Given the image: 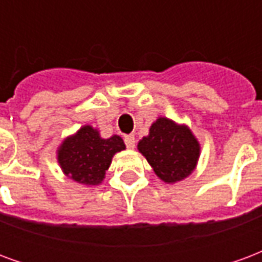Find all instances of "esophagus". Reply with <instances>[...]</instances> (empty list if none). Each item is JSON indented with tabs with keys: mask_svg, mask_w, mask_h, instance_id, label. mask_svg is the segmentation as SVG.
Here are the masks:
<instances>
[{
	"mask_svg": "<svg viewBox=\"0 0 262 262\" xmlns=\"http://www.w3.org/2000/svg\"><path fill=\"white\" fill-rule=\"evenodd\" d=\"M125 143H126V146H127V148H135L136 139H135L133 135H127V136H125Z\"/></svg>",
	"mask_w": 262,
	"mask_h": 262,
	"instance_id": "esophagus-1",
	"label": "esophagus"
}]
</instances>
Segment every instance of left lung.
Wrapping results in <instances>:
<instances>
[{"label": "left lung", "instance_id": "left-lung-1", "mask_svg": "<svg viewBox=\"0 0 262 262\" xmlns=\"http://www.w3.org/2000/svg\"><path fill=\"white\" fill-rule=\"evenodd\" d=\"M137 150L165 184L188 178L196 168L201 156V144L189 126L165 116L154 120L147 136L137 143Z\"/></svg>", "mask_w": 262, "mask_h": 262}]
</instances>
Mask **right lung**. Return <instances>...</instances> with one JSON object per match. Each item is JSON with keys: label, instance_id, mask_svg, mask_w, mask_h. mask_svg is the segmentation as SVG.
Wrapping results in <instances>:
<instances>
[{"label": "right lung", "instance_id": "add662e5", "mask_svg": "<svg viewBox=\"0 0 262 262\" xmlns=\"http://www.w3.org/2000/svg\"><path fill=\"white\" fill-rule=\"evenodd\" d=\"M125 148L123 139L118 135L103 139L97 127L84 125L61 140L56 159L69 180L95 187L103 181L115 154Z\"/></svg>", "mask_w": 262, "mask_h": 262}]
</instances>
